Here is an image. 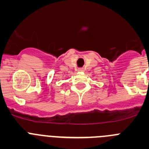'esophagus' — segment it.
Segmentation results:
<instances>
[{
	"label": "esophagus",
	"mask_w": 149,
	"mask_h": 149,
	"mask_svg": "<svg viewBox=\"0 0 149 149\" xmlns=\"http://www.w3.org/2000/svg\"><path fill=\"white\" fill-rule=\"evenodd\" d=\"M78 71H83V68H79Z\"/></svg>",
	"instance_id": "34e87169"
}]
</instances>
